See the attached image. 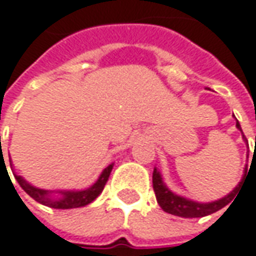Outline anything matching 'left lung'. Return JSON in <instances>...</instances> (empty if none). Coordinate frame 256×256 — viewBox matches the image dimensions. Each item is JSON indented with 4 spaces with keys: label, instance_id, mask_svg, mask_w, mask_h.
Instances as JSON below:
<instances>
[{
    "label": "left lung",
    "instance_id": "obj_1",
    "mask_svg": "<svg viewBox=\"0 0 256 256\" xmlns=\"http://www.w3.org/2000/svg\"><path fill=\"white\" fill-rule=\"evenodd\" d=\"M236 128L242 132L240 128V124L236 120ZM242 138L245 142H248L246 138L244 136L242 133ZM246 168H245V173H244V178L242 180L239 182V184L230 192L229 194H226L225 198L219 199V200H215V202H208V204H199V202H194V200H190V199H186L184 196H179V194H173L172 190L168 189V186L163 184V179H162V174L159 173V170L154 168L153 170V190H154V194H156V199H158V204L160 205V208L168 212V214H172V215H176V216H182V218H202L206 216V215H210L214 212H216L219 209H222L224 206H226L235 198L236 194V190H239V186L244 182L245 176H246Z\"/></svg>",
    "mask_w": 256,
    "mask_h": 256
}]
</instances>
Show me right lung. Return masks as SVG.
Returning <instances> with one entry per match:
<instances>
[{
  "instance_id": "add662e5",
  "label": "right lung",
  "mask_w": 256,
  "mask_h": 256,
  "mask_svg": "<svg viewBox=\"0 0 256 256\" xmlns=\"http://www.w3.org/2000/svg\"><path fill=\"white\" fill-rule=\"evenodd\" d=\"M112 169H113V163L108 164L102 172L100 178L97 179L94 184H92L90 188H87L84 190H58V192L44 190V189H38V188L30 184L21 176H17V174H14V176H16L20 186L24 189V192L30 194L34 200H37L41 205L50 206L52 209H72V208H82V206L92 204L96 198L103 192Z\"/></svg>"
}]
</instances>
